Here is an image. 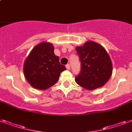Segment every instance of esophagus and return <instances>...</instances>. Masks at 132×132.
I'll return each instance as SVG.
<instances>
[{
	"label": "esophagus",
	"mask_w": 132,
	"mask_h": 132,
	"mask_svg": "<svg viewBox=\"0 0 132 132\" xmlns=\"http://www.w3.org/2000/svg\"><path fill=\"white\" fill-rule=\"evenodd\" d=\"M66 68H67V69L69 70L70 68V65L69 64H66Z\"/></svg>",
	"instance_id": "obj_1"
}]
</instances>
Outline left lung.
Here are the masks:
<instances>
[{
    "label": "left lung",
    "mask_w": 132,
    "mask_h": 132,
    "mask_svg": "<svg viewBox=\"0 0 132 132\" xmlns=\"http://www.w3.org/2000/svg\"><path fill=\"white\" fill-rule=\"evenodd\" d=\"M81 61L80 73L75 77L76 83L88 90L101 87L112 75V66L109 54L102 45L87 41L76 47Z\"/></svg>",
    "instance_id": "1"
}]
</instances>
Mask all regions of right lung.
Returning a JSON list of instances; mask_svg holds the SVG:
<instances>
[{
	"label": "right lung",
	"mask_w": 132,
	"mask_h": 132,
	"mask_svg": "<svg viewBox=\"0 0 132 132\" xmlns=\"http://www.w3.org/2000/svg\"><path fill=\"white\" fill-rule=\"evenodd\" d=\"M66 70L60 64L50 43H40L30 51L23 65V74L30 85L45 90L57 82L60 73Z\"/></svg>",
	"instance_id": "right-lung-1"
}]
</instances>
